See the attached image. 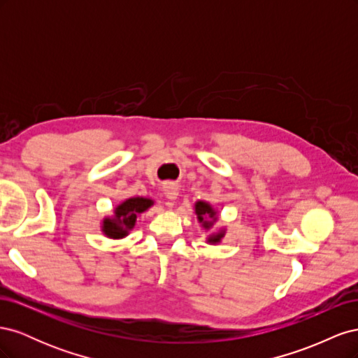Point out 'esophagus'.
Returning <instances> with one entry per match:
<instances>
[{"label":"esophagus","mask_w":358,"mask_h":358,"mask_svg":"<svg viewBox=\"0 0 358 358\" xmlns=\"http://www.w3.org/2000/svg\"><path fill=\"white\" fill-rule=\"evenodd\" d=\"M178 194H179V188L175 185V183H171V182L166 183V185H164V196H166L167 200H170V201L176 200Z\"/></svg>","instance_id":"1"}]
</instances>
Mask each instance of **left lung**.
I'll use <instances>...</instances> for the list:
<instances>
[{"label": "left lung", "mask_w": 358, "mask_h": 358, "mask_svg": "<svg viewBox=\"0 0 358 358\" xmlns=\"http://www.w3.org/2000/svg\"><path fill=\"white\" fill-rule=\"evenodd\" d=\"M194 212H196L197 220L201 224L203 230H206V231L212 230V233L208 234V237H206V242H208L209 245L221 243L222 237L225 236L227 230H225V227H220V229H216L213 231L215 222L218 221V210H216L209 201L199 200V201L194 203Z\"/></svg>", "instance_id": "1"}]
</instances>
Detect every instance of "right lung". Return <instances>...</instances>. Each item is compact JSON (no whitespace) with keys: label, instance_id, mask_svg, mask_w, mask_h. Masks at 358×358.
Returning a JSON list of instances; mask_svg holds the SVG:
<instances>
[{"label":"right lung","instance_id":"add662e5","mask_svg":"<svg viewBox=\"0 0 358 358\" xmlns=\"http://www.w3.org/2000/svg\"><path fill=\"white\" fill-rule=\"evenodd\" d=\"M154 200L148 197H129L119 203L113 209V215L101 220V231L113 241L124 239L134 229L137 216L154 206Z\"/></svg>","mask_w":358,"mask_h":358}]
</instances>
